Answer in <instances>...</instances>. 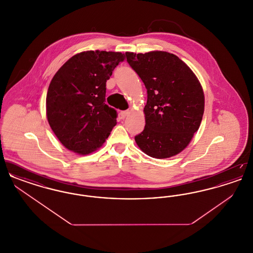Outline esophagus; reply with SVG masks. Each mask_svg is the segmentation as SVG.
Wrapping results in <instances>:
<instances>
[{
    "label": "esophagus",
    "mask_w": 253,
    "mask_h": 253,
    "mask_svg": "<svg viewBox=\"0 0 253 253\" xmlns=\"http://www.w3.org/2000/svg\"><path fill=\"white\" fill-rule=\"evenodd\" d=\"M129 114H130V111H122V112H121V117L122 119H124V118H126Z\"/></svg>",
    "instance_id": "esophagus-1"
}]
</instances>
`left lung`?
<instances>
[{"instance_id":"8db88e82","label":"left lung","mask_w":253,"mask_h":253,"mask_svg":"<svg viewBox=\"0 0 253 253\" xmlns=\"http://www.w3.org/2000/svg\"><path fill=\"white\" fill-rule=\"evenodd\" d=\"M147 89L145 128L134 136L149 157L168 158L182 152L199 129L204 114L202 86L190 67L164 51L125 53Z\"/></svg>"}]
</instances>
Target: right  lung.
I'll list each match as a JSON object with an SVG mask.
<instances>
[{
  "mask_svg": "<svg viewBox=\"0 0 253 253\" xmlns=\"http://www.w3.org/2000/svg\"><path fill=\"white\" fill-rule=\"evenodd\" d=\"M121 52L86 51L73 56L53 77L46 96V116L60 143L88 155L105 142L117 124V111L105 103L106 82Z\"/></svg>",
  "mask_w": 253,
  "mask_h": 253,
  "instance_id": "add662e5",
  "label": "right lung"
}]
</instances>
